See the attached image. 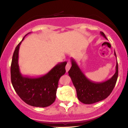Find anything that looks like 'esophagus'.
<instances>
[{
  "label": "esophagus",
  "instance_id": "obj_1",
  "mask_svg": "<svg viewBox=\"0 0 128 128\" xmlns=\"http://www.w3.org/2000/svg\"><path fill=\"white\" fill-rule=\"evenodd\" d=\"M71 67H72V64H71V63L68 62L67 64V65L66 66V72H68L69 71V70L70 69Z\"/></svg>",
  "mask_w": 128,
  "mask_h": 128
}]
</instances>
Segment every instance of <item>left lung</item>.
<instances>
[{"mask_svg":"<svg viewBox=\"0 0 128 128\" xmlns=\"http://www.w3.org/2000/svg\"><path fill=\"white\" fill-rule=\"evenodd\" d=\"M100 34L107 40L103 32H100ZM114 54L116 57L115 51ZM71 61L72 66L68 71V74L76 89L77 98L81 102L84 104H93L105 99L110 94L118 77V62L115 73L112 78L105 82L96 83L86 77L74 58H72Z\"/></svg>","mask_w":128,"mask_h":128,"instance_id":"1","label":"left lung"}]
</instances>
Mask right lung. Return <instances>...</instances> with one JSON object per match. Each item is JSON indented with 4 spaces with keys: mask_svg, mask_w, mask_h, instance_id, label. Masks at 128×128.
Listing matches in <instances>:
<instances>
[{
    "mask_svg": "<svg viewBox=\"0 0 128 128\" xmlns=\"http://www.w3.org/2000/svg\"><path fill=\"white\" fill-rule=\"evenodd\" d=\"M22 41L15 48L12 56L10 67L12 86L16 93L26 104L34 107H47L56 100L59 79L66 73L67 62L56 64L48 73L40 77L24 76L18 64L19 50Z\"/></svg>",
    "mask_w": 128,
    "mask_h": 128,
    "instance_id": "add662e5",
    "label": "right lung"
}]
</instances>
